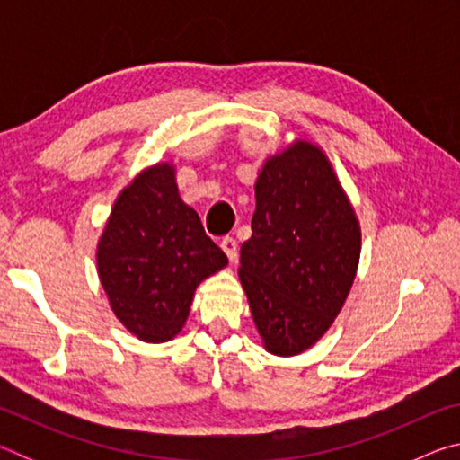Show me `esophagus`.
<instances>
[{
  "label": "esophagus",
  "instance_id": "1",
  "mask_svg": "<svg viewBox=\"0 0 460 460\" xmlns=\"http://www.w3.org/2000/svg\"><path fill=\"white\" fill-rule=\"evenodd\" d=\"M221 247H223V252L227 253V258H229L231 261H235V260H237V255H239V245H237L235 237L225 235V237L221 239Z\"/></svg>",
  "mask_w": 460,
  "mask_h": 460
}]
</instances>
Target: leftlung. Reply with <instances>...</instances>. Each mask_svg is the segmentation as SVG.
<instances>
[{"mask_svg":"<svg viewBox=\"0 0 460 460\" xmlns=\"http://www.w3.org/2000/svg\"><path fill=\"white\" fill-rule=\"evenodd\" d=\"M359 253V223L326 155L296 142L270 158L239 268L270 353H302L323 337L345 305Z\"/></svg>","mask_w":460,"mask_h":460,"instance_id":"left-lung-1","label":"left lung"}]
</instances>
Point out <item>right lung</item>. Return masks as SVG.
Masks as SVG:
<instances>
[{"instance_id": "1", "label": "right lung", "mask_w": 460, "mask_h": 460, "mask_svg": "<svg viewBox=\"0 0 460 460\" xmlns=\"http://www.w3.org/2000/svg\"><path fill=\"white\" fill-rule=\"evenodd\" d=\"M225 266L227 255L182 202L170 164L144 170L119 194L97 247L115 316L147 342L178 334L197 286Z\"/></svg>"}]
</instances>
